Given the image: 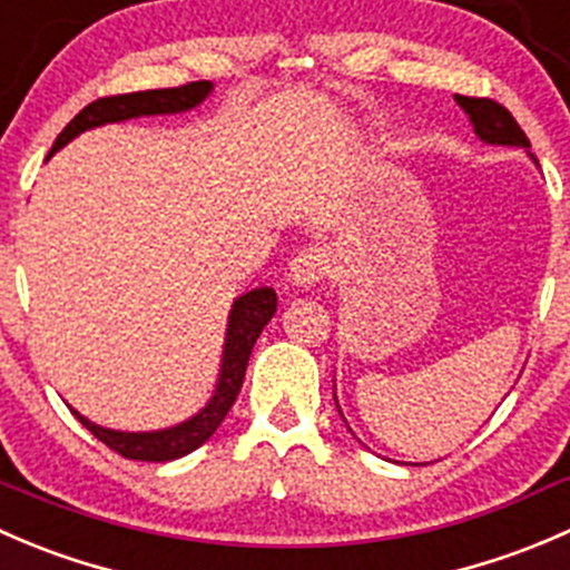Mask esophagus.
I'll return each instance as SVG.
<instances>
[{
  "mask_svg": "<svg viewBox=\"0 0 570 570\" xmlns=\"http://www.w3.org/2000/svg\"><path fill=\"white\" fill-rule=\"evenodd\" d=\"M331 269V258L323 247H306L289 264V281L295 286H314Z\"/></svg>",
  "mask_w": 570,
  "mask_h": 570,
  "instance_id": "obj_1",
  "label": "esophagus"
}]
</instances>
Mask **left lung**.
Masks as SVG:
<instances>
[{"label":"left lung","mask_w":570,"mask_h":570,"mask_svg":"<svg viewBox=\"0 0 570 570\" xmlns=\"http://www.w3.org/2000/svg\"><path fill=\"white\" fill-rule=\"evenodd\" d=\"M456 102H460V108L468 114V119H471L473 125V132L482 138L484 145L523 147V150H529L527 132L521 130L515 116H512L504 105H499L495 99H488V97H460V94H456ZM529 156H532V153H529ZM532 161L538 164V158H532Z\"/></svg>","instance_id":"1"}]
</instances>
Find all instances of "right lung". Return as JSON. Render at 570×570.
Wrapping results in <instances>:
<instances>
[{
    "label": "right lung",
    "mask_w": 570,
    "mask_h": 570,
    "mask_svg": "<svg viewBox=\"0 0 570 570\" xmlns=\"http://www.w3.org/2000/svg\"><path fill=\"white\" fill-rule=\"evenodd\" d=\"M212 80H197L178 88H156V91H132L94 99V102L86 105V108L63 127V132L55 138L52 153H58L60 147L69 145L71 138L80 136V132L99 125H108V121H125L136 119V116L184 114V110L197 108V105L212 94ZM52 153H49V156H52ZM275 306H278V297H275V289H269V286H258V289L236 297L228 314V334H225L217 386H214L212 401H208L195 417L184 420V423L178 425H169V429H161V432H116V429H102V425L91 423V420L82 417L77 409H71V414L86 425L94 438L102 440L110 451L121 454L125 460L169 462L178 460V456L191 454V451L200 449V445L217 432L219 423L225 420V414L234 406L236 395H239L242 390V381H245L247 358H250V351L253 345H256L258 334L264 331V325L273 320Z\"/></svg>",
    "instance_id": "obj_1"
}]
</instances>
